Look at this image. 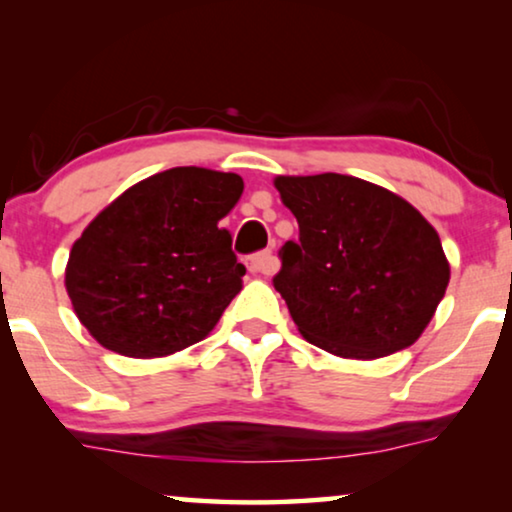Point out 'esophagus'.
Instances as JSON below:
<instances>
[{"label":"esophagus","mask_w":512,"mask_h":512,"mask_svg":"<svg viewBox=\"0 0 512 512\" xmlns=\"http://www.w3.org/2000/svg\"><path fill=\"white\" fill-rule=\"evenodd\" d=\"M277 268H279L277 256H272L270 251H263V254H256L249 258V270L254 272V275H275Z\"/></svg>","instance_id":"34e87169"}]
</instances>
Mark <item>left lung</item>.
<instances>
[{
  "instance_id": "left-lung-1",
  "label": "left lung",
  "mask_w": 512,
  "mask_h": 512,
  "mask_svg": "<svg viewBox=\"0 0 512 512\" xmlns=\"http://www.w3.org/2000/svg\"><path fill=\"white\" fill-rule=\"evenodd\" d=\"M275 188L300 228L275 277L298 333L356 361L417 342L450 284L436 228L401 195L349 174H279Z\"/></svg>"
}]
</instances>
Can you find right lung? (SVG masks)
Here are the masks:
<instances>
[{"label": "right lung", "mask_w": 512, "mask_h": 512, "mask_svg": "<svg viewBox=\"0 0 512 512\" xmlns=\"http://www.w3.org/2000/svg\"><path fill=\"white\" fill-rule=\"evenodd\" d=\"M242 191L235 172L172 167L137 181L83 228L65 289L104 349L160 359L214 331L247 272L219 226Z\"/></svg>", "instance_id": "right-lung-1"}]
</instances>
